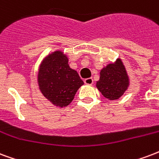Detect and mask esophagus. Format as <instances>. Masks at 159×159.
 Masks as SVG:
<instances>
[{
  "label": "esophagus",
  "mask_w": 159,
  "mask_h": 159,
  "mask_svg": "<svg viewBox=\"0 0 159 159\" xmlns=\"http://www.w3.org/2000/svg\"><path fill=\"white\" fill-rule=\"evenodd\" d=\"M84 84H93V79L92 78H87L84 79Z\"/></svg>",
  "instance_id": "34e87169"
}]
</instances>
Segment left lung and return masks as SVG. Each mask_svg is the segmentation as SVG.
<instances>
[{"label": "left lung", "mask_w": 159, "mask_h": 159, "mask_svg": "<svg viewBox=\"0 0 159 159\" xmlns=\"http://www.w3.org/2000/svg\"><path fill=\"white\" fill-rule=\"evenodd\" d=\"M129 84V80L120 59L116 64L107 65L101 71L96 86L101 94L110 100H117L123 95Z\"/></svg>", "instance_id": "obj_1"}]
</instances>
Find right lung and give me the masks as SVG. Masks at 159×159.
<instances>
[{
    "label": "right lung",
    "mask_w": 159,
    "mask_h": 159,
    "mask_svg": "<svg viewBox=\"0 0 159 159\" xmlns=\"http://www.w3.org/2000/svg\"><path fill=\"white\" fill-rule=\"evenodd\" d=\"M84 84L78 73L70 69L68 58L57 51L45 58L39 74V84L43 95L57 107H67Z\"/></svg>",
    "instance_id": "add662e5"
}]
</instances>
